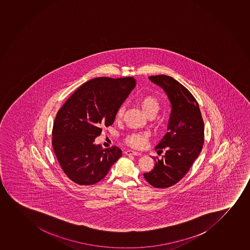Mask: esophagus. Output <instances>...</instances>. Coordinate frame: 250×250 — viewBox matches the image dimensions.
<instances>
[{"instance_id": "obj_1", "label": "esophagus", "mask_w": 250, "mask_h": 250, "mask_svg": "<svg viewBox=\"0 0 250 250\" xmlns=\"http://www.w3.org/2000/svg\"><path fill=\"white\" fill-rule=\"evenodd\" d=\"M126 155H134V156H140L141 155L140 152H137V151L134 150H127L125 152Z\"/></svg>"}]
</instances>
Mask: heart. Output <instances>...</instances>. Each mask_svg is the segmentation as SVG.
Masks as SVG:
<instances>
[{"label": "heart", "instance_id": "heart-1", "mask_svg": "<svg viewBox=\"0 0 250 250\" xmlns=\"http://www.w3.org/2000/svg\"><path fill=\"white\" fill-rule=\"evenodd\" d=\"M139 105L142 109L143 112L145 113V116H148L150 114L155 116L157 112L159 111V102L156 97L153 96H144L139 100ZM125 106L121 105L116 112V119L119 120L123 116ZM148 134L147 132L143 133H133L128 135L126 137V142L132 147L134 148H143L148 140Z\"/></svg>", "mask_w": 250, "mask_h": 250}]
</instances>
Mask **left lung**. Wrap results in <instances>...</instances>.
Returning a JSON list of instances; mask_svg holds the SVG:
<instances>
[{
    "label": "left lung",
    "mask_w": 250,
    "mask_h": 250,
    "mask_svg": "<svg viewBox=\"0 0 250 250\" xmlns=\"http://www.w3.org/2000/svg\"><path fill=\"white\" fill-rule=\"evenodd\" d=\"M171 104L167 133L156 145L161 159L153 158V170L144 173L145 180L157 188H169L183 178L201 153L204 143V122L198 103L185 86L169 76H150Z\"/></svg>",
    "instance_id": "8db88e82"
}]
</instances>
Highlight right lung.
Wrapping results in <instances>:
<instances>
[{
    "label": "right lung",
    "mask_w": 250,
    "mask_h": 250,
    "mask_svg": "<svg viewBox=\"0 0 250 250\" xmlns=\"http://www.w3.org/2000/svg\"><path fill=\"white\" fill-rule=\"evenodd\" d=\"M135 85L132 77L94 78L82 85L59 109L52 145L70 180L93 185L122 156L121 148H103L95 144V139L102 134V126L114 123L117 110Z\"/></svg>",
    "instance_id": "right-lung-1"
}]
</instances>
